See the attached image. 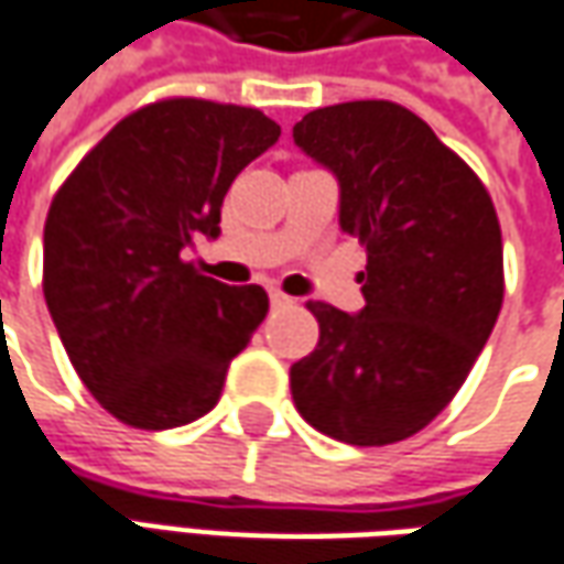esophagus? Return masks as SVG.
Listing matches in <instances>:
<instances>
[{"label": "esophagus", "mask_w": 564, "mask_h": 564, "mask_svg": "<svg viewBox=\"0 0 564 564\" xmlns=\"http://www.w3.org/2000/svg\"><path fill=\"white\" fill-rule=\"evenodd\" d=\"M268 293H271V302H274V305H290V302H293L283 290H278V286H271Z\"/></svg>", "instance_id": "obj_1"}]
</instances>
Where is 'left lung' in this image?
Returning a JSON list of instances; mask_svg holds the SVG:
<instances>
[{
    "label": "left lung",
    "mask_w": 564,
    "mask_h": 564,
    "mask_svg": "<svg viewBox=\"0 0 564 564\" xmlns=\"http://www.w3.org/2000/svg\"><path fill=\"white\" fill-rule=\"evenodd\" d=\"M340 181V227L359 237L365 308L308 302L318 346L290 368L300 415L349 446H387L453 402L494 330L506 278L494 199L405 106L359 99L293 127Z\"/></svg>",
    "instance_id": "left-lung-1"
}]
</instances>
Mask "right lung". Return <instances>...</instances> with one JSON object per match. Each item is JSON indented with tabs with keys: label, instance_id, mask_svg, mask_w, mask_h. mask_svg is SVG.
Masks as SVG:
<instances>
[{
	"label": "right lung",
	"instance_id": "add662e5",
	"mask_svg": "<svg viewBox=\"0 0 564 564\" xmlns=\"http://www.w3.org/2000/svg\"><path fill=\"white\" fill-rule=\"evenodd\" d=\"M281 127L259 108L171 96L130 111L52 196L43 296L96 402L140 431L215 409L227 365L268 315L262 286H227L184 262L218 237L234 177Z\"/></svg>",
	"mask_w": 564,
	"mask_h": 564
}]
</instances>
